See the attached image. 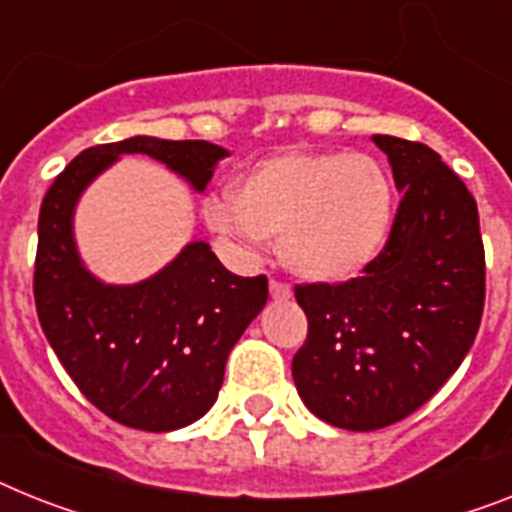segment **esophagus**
<instances>
[{
    "instance_id": "esophagus-1",
    "label": "esophagus",
    "mask_w": 512,
    "mask_h": 512,
    "mask_svg": "<svg viewBox=\"0 0 512 512\" xmlns=\"http://www.w3.org/2000/svg\"><path fill=\"white\" fill-rule=\"evenodd\" d=\"M269 295H272L274 301H285V298H290V287L280 280H272L269 282Z\"/></svg>"
}]
</instances>
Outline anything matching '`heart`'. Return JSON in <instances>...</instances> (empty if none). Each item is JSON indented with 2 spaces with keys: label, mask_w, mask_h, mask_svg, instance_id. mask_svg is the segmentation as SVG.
<instances>
[{
  "label": "heart",
  "mask_w": 512,
  "mask_h": 512,
  "mask_svg": "<svg viewBox=\"0 0 512 512\" xmlns=\"http://www.w3.org/2000/svg\"><path fill=\"white\" fill-rule=\"evenodd\" d=\"M395 193L369 154L287 151L253 164L230 190L211 198L206 222L238 243H274L282 264L319 285L356 280L390 238Z\"/></svg>",
  "instance_id": "b5f03b06"
}]
</instances>
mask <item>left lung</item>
I'll use <instances>...</instances> for the list:
<instances>
[{
  "instance_id": "left-lung-1",
  "label": "left lung",
  "mask_w": 512,
  "mask_h": 512,
  "mask_svg": "<svg viewBox=\"0 0 512 512\" xmlns=\"http://www.w3.org/2000/svg\"><path fill=\"white\" fill-rule=\"evenodd\" d=\"M374 143L403 190L387 246L356 280L295 285L308 319L295 387L308 411L350 432L395 424L432 398L474 345L487 295L466 183L424 143Z\"/></svg>"
}]
</instances>
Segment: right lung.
Segmentation results:
<instances>
[{
	"instance_id": "1",
	"label": "right lung",
	"mask_w": 512,
	"mask_h": 512,
	"mask_svg": "<svg viewBox=\"0 0 512 512\" xmlns=\"http://www.w3.org/2000/svg\"><path fill=\"white\" fill-rule=\"evenodd\" d=\"M120 154L154 156L204 190L227 151L149 135L80 151L41 201L33 298L59 363L101 413L130 429L172 432L214 405L227 356L264 308L269 282L227 272L206 243L185 246L138 285L91 277L75 251L73 209Z\"/></svg>"
}]
</instances>
